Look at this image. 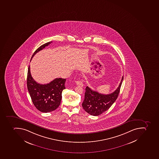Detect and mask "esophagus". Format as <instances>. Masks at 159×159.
<instances>
[{
  "label": "esophagus",
  "mask_w": 159,
  "mask_h": 159,
  "mask_svg": "<svg viewBox=\"0 0 159 159\" xmlns=\"http://www.w3.org/2000/svg\"><path fill=\"white\" fill-rule=\"evenodd\" d=\"M76 83L78 86H80L82 87L83 86V82L81 80H79V81H76Z\"/></svg>",
  "instance_id": "34e87169"
}]
</instances>
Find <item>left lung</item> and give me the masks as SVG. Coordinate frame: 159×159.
<instances>
[{
  "mask_svg": "<svg viewBox=\"0 0 159 159\" xmlns=\"http://www.w3.org/2000/svg\"><path fill=\"white\" fill-rule=\"evenodd\" d=\"M123 79V76L116 90L107 95L92 90L89 87L87 86L85 89V98L82 105L84 110L89 114L96 116L100 115L109 109L118 98Z\"/></svg>",
  "mask_w": 159,
  "mask_h": 159,
  "instance_id": "8db88e82",
  "label": "left lung"
}]
</instances>
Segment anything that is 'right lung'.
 I'll list each match as a JSON object with an SVG mask.
<instances>
[{
	"mask_svg": "<svg viewBox=\"0 0 159 159\" xmlns=\"http://www.w3.org/2000/svg\"><path fill=\"white\" fill-rule=\"evenodd\" d=\"M52 42H47L40 46L32 55L44 48ZM66 79L56 78L46 84L36 82L31 76L30 66L28 68L27 86L33 104L37 110L43 113L52 112L60 105L62 99V92L65 89Z\"/></svg>",
	"mask_w": 159,
	"mask_h": 159,
	"instance_id": "obj_1",
	"label": "right lung"
}]
</instances>
